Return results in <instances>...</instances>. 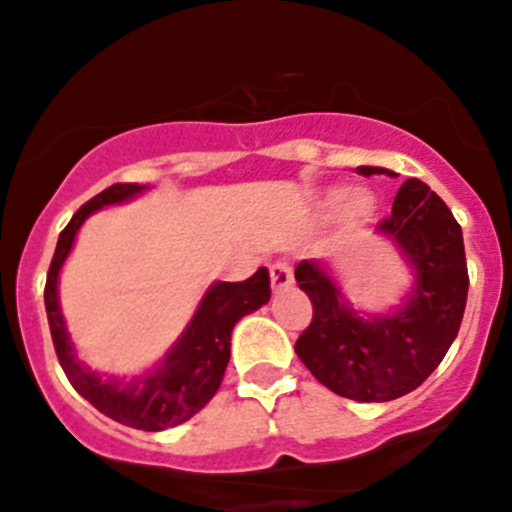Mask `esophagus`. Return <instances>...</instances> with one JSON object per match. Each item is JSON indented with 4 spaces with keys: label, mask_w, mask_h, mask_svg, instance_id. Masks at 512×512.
<instances>
[{
    "label": "esophagus",
    "mask_w": 512,
    "mask_h": 512,
    "mask_svg": "<svg viewBox=\"0 0 512 512\" xmlns=\"http://www.w3.org/2000/svg\"><path fill=\"white\" fill-rule=\"evenodd\" d=\"M270 279H272L274 292H287V289H292L294 274H292V267H289V262L287 260L272 262Z\"/></svg>",
    "instance_id": "obj_1"
}]
</instances>
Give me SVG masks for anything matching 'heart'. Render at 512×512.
Segmentation results:
<instances>
[{
	"label": "heart",
	"instance_id": "heart-1",
	"mask_svg": "<svg viewBox=\"0 0 512 512\" xmlns=\"http://www.w3.org/2000/svg\"><path fill=\"white\" fill-rule=\"evenodd\" d=\"M333 206H355V211H365L368 208V201L358 198V193H353L351 188H338L331 196Z\"/></svg>",
	"mask_w": 512,
	"mask_h": 512
}]
</instances>
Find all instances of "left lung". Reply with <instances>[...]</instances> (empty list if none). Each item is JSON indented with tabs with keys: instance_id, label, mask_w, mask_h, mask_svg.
<instances>
[{
	"instance_id": "1",
	"label": "left lung",
	"mask_w": 512,
	"mask_h": 512,
	"mask_svg": "<svg viewBox=\"0 0 512 512\" xmlns=\"http://www.w3.org/2000/svg\"><path fill=\"white\" fill-rule=\"evenodd\" d=\"M358 174L395 176L378 166H358ZM378 233L390 235L417 272L412 297L395 314H355L321 262L301 260L294 270L314 306L294 351L321 385L355 402H387L417 390L454 343L469 294L461 225L424 181L400 186Z\"/></svg>"
}]
</instances>
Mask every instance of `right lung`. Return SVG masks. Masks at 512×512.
<instances>
[{
  "label": "right lung",
  "instance_id": "1",
  "mask_svg": "<svg viewBox=\"0 0 512 512\" xmlns=\"http://www.w3.org/2000/svg\"><path fill=\"white\" fill-rule=\"evenodd\" d=\"M144 188L147 186L115 184L75 211L71 223L58 235L56 252H53L51 267L46 274L43 301H46L48 326H51L58 363L75 390L95 410L125 427L161 432V429L186 422L211 402V397L223 383L225 368H228L233 326L245 314H252L262 304H267L272 292L267 267H260L245 282H215L176 346L166 353L164 363L144 378H134L129 383L102 380L98 373L78 363L71 341H68L61 306H58V272L71 252L75 233L90 213L102 206H110V203L129 201Z\"/></svg>",
  "mask_w": 512,
  "mask_h": 512
}]
</instances>
